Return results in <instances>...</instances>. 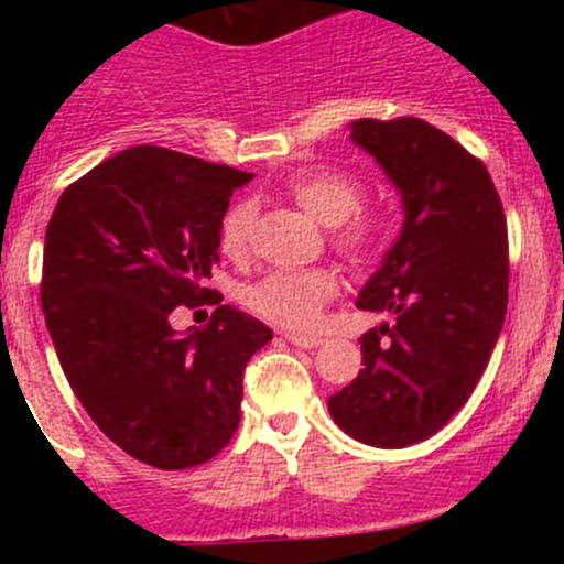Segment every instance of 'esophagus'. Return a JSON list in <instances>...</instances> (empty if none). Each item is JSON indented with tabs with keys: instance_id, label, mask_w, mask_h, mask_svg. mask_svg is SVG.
<instances>
[{
	"instance_id": "obj_1",
	"label": "esophagus",
	"mask_w": 564,
	"mask_h": 564,
	"mask_svg": "<svg viewBox=\"0 0 564 564\" xmlns=\"http://www.w3.org/2000/svg\"><path fill=\"white\" fill-rule=\"evenodd\" d=\"M283 338L289 340V344L300 346V349H316V346H322V338L318 335H297V333H286Z\"/></svg>"
}]
</instances>
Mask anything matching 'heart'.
<instances>
[{
    "mask_svg": "<svg viewBox=\"0 0 564 564\" xmlns=\"http://www.w3.org/2000/svg\"><path fill=\"white\" fill-rule=\"evenodd\" d=\"M286 191L318 224L335 226V242L349 256H366L377 240V229L357 215L362 207L360 180L340 169H305L286 182ZM253 226V204L235 202L220 224V250L240 256L248 248ZM338 294L333 270H275L248 289V305L259 316L292 329L316 327L322 308Z\"/></svg>",
    "mask_w": 564,
    "mask_h": 564,
    "instance_id": "1",
    "label": "heart"
}]
</instances>
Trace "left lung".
<instances>
[{"label": "left lung", "instance_id": "8db88e82", "mask_svg": "<svg viewBox=\"0 0 564 564\" xmlns=\"http://www.w3.org/2000/svg\"><path fill=\"white\" fill-rule=\"evenodd\" d=\"M349 130L401 196L403 224L357 297L392 327L362 335L360 373L327 409L351 440L398 451L434 436L486 371L508 311V224L486 166L434 124Z\"/></svg>", "mask_w": 564, "mask_h": 564}]
</instances>
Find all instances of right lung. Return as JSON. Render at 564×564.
<instances>
[{"instance_id":"obj_1","label":"right lung","mask_w":564,"mask_h":564,"mask_svg":"<svg viewBox=\"0 0 564 564\" xmlns=\"http://www.w3.org/2000/svg\"><path fill=\"white\" fill-rule=\"evenodd\" d=\"M253 174L166 147H130L73 182L45 229V327L73 392L128 456L191 469L240 423L242 371L272 329L231 305L176 333V305L207 286L220 224Z\"/></svg>"}]
</instances>
